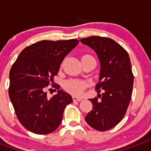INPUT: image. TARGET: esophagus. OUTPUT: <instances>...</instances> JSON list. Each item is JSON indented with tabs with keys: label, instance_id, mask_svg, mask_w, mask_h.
<instances>
[{
	"label": "esophagus",
	"instance_id": "1",
	"mask_svg": "<svg viewBox=\"0 0 151 151\" xmlns=\"http://www.w3.org/2000/svg\"><path fill=\"white\" fill-rule=\"evenodd\" d=\"M73 101H81V100H82V98H77V97H75V96H73Z\"/></svg>",
	"mask_w": 151,
	"mask_h": 151
}]
</instances>
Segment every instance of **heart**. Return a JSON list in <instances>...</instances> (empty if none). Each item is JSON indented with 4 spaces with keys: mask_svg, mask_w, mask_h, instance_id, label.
I'll return each instance as SVG.
<instances>
[{
    "mask_svg": "<svg viewBox=\"0 0 151 151\" xmlns=\"http://www.w3.org/2000/svg\"><path fill=\"white\" fill-rule=\"evenodd\" d=\"M86 58H93L90 55L86 54L82 56L81 59ZM64 89L65 91L70 93L73 95L80 96L83 93V91L86 87V83L81 80H75V79H70L65 81Z\"/></svg>",
    "mask_w": 151,
    "mask_h": 151,
    "instance_id": "b5f03b06",
    "label": "heart"
}]
</instances>
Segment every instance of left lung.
Here are the masks:
<instances>
[{"label": "left lung", "instance_id": "1", "mask_svg": "<svg viewBox=\"0 0 151 151\" xmlns=\"http://www.w3.org/2000/svg\"><path fill=\"white\" fill-rule=\"evenodd\" d=\"M80 41L95 51L101 63L95 89L102 93L90 99L93 109L85 119L93 129L106 131L122 120L129 106L134 84L130 60L127 50L111 38L92 36Z\"/></svg>", "mask_w": 151, "mask_h": 151}]
</instances>
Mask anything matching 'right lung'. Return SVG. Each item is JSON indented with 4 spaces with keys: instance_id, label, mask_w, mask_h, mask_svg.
Masks as SVG:
<instances>
[{
    "instance_id": "obj_1",
    "label": "right lung",
    "mask_w": 151,
    "mask_h": 151,
    "mask_svg": "<svg viewBox=\"0 0 151 151\" xmlns=\"http://www.w3.org/2000/svg\"><path fill=\"white\" fill-rule=\"evenodd\" d=\"M78 42L77 39L37 41L24 48L11 67L9 95L19 122L28 130L48 134L60 126L72 98L55 84L52 87L58 93L48 98L46 89L65 57Z\"/></svg>"
}]
</instances>
